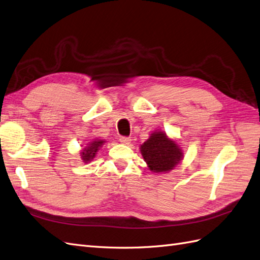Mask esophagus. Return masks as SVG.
<instances>
[{
	"label": "esophagus",
	"mask_w": 260,
	"mask_h": 260,
	"mask_svg": "<svg viewBox=\"0 0 260 260\" xmlns=\"http://www.w3.org/2000/svg\"><path fill=\"white\" fill-rule=\"evenodd\" d=\"M131 141H132L131 137H126V136L120 137V142H121V144H123V145H129Z\"/></svg>",
	"instance_id": "1"
}]
</instances>
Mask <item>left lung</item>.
Masks as SVG:
<instances>
[{
  "label": "left lung",
  "mask_w": 260,
  "mask_h": 260,
  "mask_svg": "<svg viewBox=\"0 0 260 260\" xmlns=\"http://www.w3.org/2000/svg\"><path fill=\"white\" fill-rule=\"evenodd\" d=\"M140 152L150 171L166 173L182 160V151L178 144L167 138L163 132H154L140 147Z\"/></svg>",
  "instance_id": "left-lung-1"
}]
</instances>
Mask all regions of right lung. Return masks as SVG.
Wrapping results in <instances>:
<instances>
[{
	"label": "right lung",
	"instance_id": "obj_1",
	"mask_svg": "<svg viewBox=\"0 0 260 260\" xmlns=\"http://www.w3.org/2000/svg\"><path fill=\"white\" fill-rule=\"evenodd\" d=\"M104 144H105V140H102V139L91 141L90 144H88L87 147L83 149V151L81 152L82 160L84 161L85 163L93 160V158L96 156V153L98 152L99 148L102 147Z\"/></svg>",
	"mask_w": 260,
	"mask_h": 260
}]
</instances>
